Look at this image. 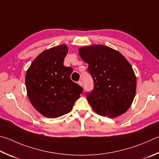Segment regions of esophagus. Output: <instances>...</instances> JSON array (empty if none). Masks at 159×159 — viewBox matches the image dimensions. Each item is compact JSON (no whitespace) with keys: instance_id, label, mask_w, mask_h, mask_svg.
Returning <instances> with one entry per match:
<instances>
[{"instance_id":"esophagus-1","label":"esophagus","mask_w":159,"mask_h":159,"mask_svg":"<svg viewBox=\"0 0 159 159\" xmlns=\"http://www.w3.org/2000/svg\"><path fill=\"white\" fill-rule=\"evenodd\" d=\"M78 83H79V85H80V86H83V82L81 81V80H79V81L78 82Z\"/></svg>"}]
</instances>
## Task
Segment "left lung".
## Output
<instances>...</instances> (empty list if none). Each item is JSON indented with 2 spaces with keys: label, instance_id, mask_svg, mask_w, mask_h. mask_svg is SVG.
Returning a JSON list of instances; mask_svg holds the SVG:
<instances>
[{
  "label": "left lung",
  "instance_id": "left-lung-1",
  "mask_svg": "<svg viewBox=\"0 0 159 159\" xmlns=\"http://www.w3.org/2000/svg\"><path fill=\"white\" fill-rule=\"evenodd\" d=\"M79 53L94 80L93 90L86 95L92 110L110 118L127 111L136 92V76L128 60L102 44L80 47Z\"/></svg>",
  "mask_w": 159,
  "mask_h": 159
}]
</instances>
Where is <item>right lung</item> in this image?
<instances>
[{
  "instance_id": "1",
  "label": "right lung",
  "mask_w": 159,
  "mask_h": 159,
  "mask_svg": "<svg viewBox=\"0 0 159 159\" xmlns=\"http://www.w3.org/2000/svg\"><path fill=\"white\" fill-rule=\"evenodd\" d=\"M67 53L66 44L45 50L36 57L26 71L28 99L46 117L56 118L70 112L83 92L82 87L70 79L72 68L63 65Z\"/></svg>"
}]
</instances>
